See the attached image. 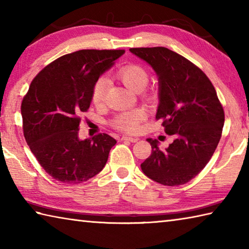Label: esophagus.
I'll return each instance as SVG.
<instances>
[{
    "label": "esophagus",
    "instance_id": "esophagus-1",
    "mask_svg": "<svg viewBox=\"0 0 249 249\" xmlns=\"http://www.w3.org/2000/svg\"><path fill=\"white\" fill-rule=\"evenodd\" d=\"M122 140H124V142H137L139 139H138L137 137H129V136H123V137H122Z\"/></svg>",
    "mask_w": 249,
    "mask_h": 249
}]
</instances>
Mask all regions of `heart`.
Here are the masks:
<instances>
[{
  "instance_id": "heart-1",
  "label": "heart",
  "mask_w": 249,
  "mask_h": 249,
  "mask_svg": "<svg viewBox=\"0 0 249 249\" xmlns=\"http://www.w3.org/2000/svg\"><path fill=\"white\" fill-rule=\"evenodd\" d=\"M116 77L123 83L126 87L140 92L147 87L149 83L148 71L137 64H127L116 71ZM109 81L105 77H99L92 86L91 100L94 106H101L106 100ZM142 97L147 100H152L153 93L144 91ZM148 112L144 107H135L129 111L121 112L112 121V126L116 129L128 134H137L140 130V125L147 119Z\"/></svg>"
}]
</instances>
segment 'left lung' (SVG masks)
<instances>
[{"mask_svg":"<svg viewBox=\"0 0 249 249\" xmlns=\"http://www.w3.org/2000/svg\"><path fill=\"white\" fill-rule=\"evenodd\" d=\"M159 77V107L173 142L161 150L158 140L148 138L152 151L140 166L144 174L165 186H178L195 178L210 161L220 142L224 111L207 75L187 58L168 48H132Z\"/></svg>","mask_w":249,"mask_h":249,"instance_id":"8db88e82","label":"left lung"}]
</instances>
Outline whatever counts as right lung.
Here are the masks:
<instances>
[{
  "instance_id": "obj_1",
  "label": "right lung",
  "mask_w": 249,
  "mask_h": 249,
  "mask_svg": "<svg viewBox=\"0 0 249 249\" xmlns=\"http://www.w3.org/2000/svg\"><path fill=\"white\" fill-rule=\"evenodd\" d=\"M125 50H79L50 63L21 101L22 132L36 159L54 179L79 184L101 172L116 140L107 134L78 138L92 86Z\"/></svg>"
}]
</instances>
